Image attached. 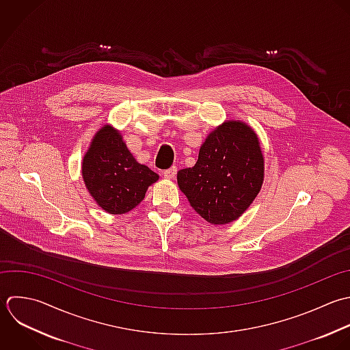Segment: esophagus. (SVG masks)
<instances>
[{
    "mask_svg": "<svg viewBox=\"0 0 350 350\" xmlns=\"http://www.w3.org/2000/svg\"><path fill=\"white\" fill-rule=\"evenodd\" d=\"M176 174H177V167H176V166H172L170 169H167V170H163V172H162V176H163L165 178H167V180L174 178V177H176Z\"/></svg>",
    "mask_w": 350,
    "mask_h": 350,
    "instance_id": "esophagus-1",
    "label": "esophagus"
}]
</instances>
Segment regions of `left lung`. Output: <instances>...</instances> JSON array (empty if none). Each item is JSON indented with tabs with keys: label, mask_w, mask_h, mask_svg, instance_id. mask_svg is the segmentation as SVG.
Wrapping results in <instances>:
<instances>
[{
	"label": "left lung",
	"mask_w": 350,
	"mask_h": 350,
	"mask_svg": "<svg viewBox=\"0 0 350 350\" xmlns=\"http://www.w3.org/2000/svg\"><path fill=\"white\" fill-rule=\"evenodd\" d=\"M265 180V157L256 132L240 120H228L208 133L198 162L177 173L181 192L211 225L239 219L252 204Z\"/></svg>",
	"instance_id": "obj_1"
}]
</instances>
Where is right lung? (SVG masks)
I'll return each instance as SVG.
<instances>
[{
  "label": "right lung",
  "instance_id": "obj_1",
  "mask_svg": "<svg viewBox=\"0 0 350 350\" xmlns=\"http://www.w3.org/2000/svg\"><path fill=\"white\" fill-rule=\"evenodd\" d=\"M85 188L95 203L109 214L120 215L135 208L159 176L139 163L122 135L105 124L94 135L81 162Z\"/></svg>",
  "mask_w": 350,
  "mask_h": 350
}]
</instances>
